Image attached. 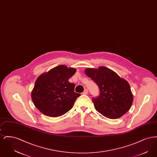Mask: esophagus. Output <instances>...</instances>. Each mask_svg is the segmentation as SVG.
I'll return each instance as SVG.
<instances>
[{
    "label": "esophagus",
    "instance_id": "obj_1",
    "mask_svg": "<svg viewBox=\"0 0 157 157\" xmlns=\"http://www.w3.org/2000/svg\"><path fill=\"white\" fill-rule=\"evenodd\" d=\"M88 93V90H87V89H85L83 92V94H84V95H87Z\"/></svg>",
    "mask_w": 157,
    "mask_h": 157
}]
</instances>
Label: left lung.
Here are the masks:
<instances>
[{"instance_id": "1", "label": "left lung", "mask_w": 157, "mask_h": 157, "mask_svg": "<svg viewBox=\"0 0 157 157\" xmlns=\"http://www.w3.org/2000/svg\"><path fill=\"white\" fill-rule=\"evenodd\" d=\"M86 75L97 83L99 95L92 98L95 109L109 119H117L131 108L133 95L129 84L111 69L100 67L87 68Z\"/></svg>"}]
</instances>
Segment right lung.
<instances>
[{
    "label": "right lung",
    "mask_w": 157,
    "mask_h": 157,
    "mask_svg": "<svg viewBox=\"0 0 157 157\" xmlns=\"http://www.w3.org/2000/svg\"><path fill=\"white\" fill-rule=\"evenodd\" d=\"M75 68L62 65L40 75L31 93L33 103L40 112L50 117H58L68 112L81 95L74 92L75 84L68 81Z\"/></svg>",
    "instance_id": "right-lung-1"
}]
</instances>
